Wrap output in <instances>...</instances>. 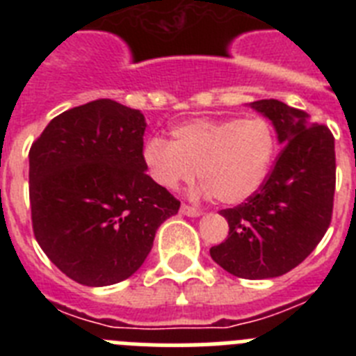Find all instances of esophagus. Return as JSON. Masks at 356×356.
Returning a JSON list of instances; mask_svg holds the SVG:
<instances>
[{
  "label": "esophagus",
  "instance_id": "34e87169",
  "mask_svg": "<svg viewBox=\"0 0 356 356\" xmlns=\"http://www.w3.org/2000/svg\"><path fill=\"white\" fill-rule=\"evenodd\" d=\"M180 212L184 213V216H188V217L201 216V210L200 209H196V207H188V205H181Z\"/></svg>",
  "mask_w": 356,
  "mask_h": 356
}]
</instances>
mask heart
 <instances>
[{
  "label": "heart",
  "instance_id": "obj_1",
  "mask_svg": "<svg viewBox=\"0 0 356 356\" xmlns=\"http://www.w3.org/2000/svg\"><path fill=\"white\" fill-rule=\"evenodd\" d=\"M172 143L151 137L143 160L155 184L178 188L200 176V193L238 205L259 193L275 156V131L264 118L193 119L171 130Z\"/></svg>",
  "mask_w": 356,
  "mask_h": 356
}]
</instances>
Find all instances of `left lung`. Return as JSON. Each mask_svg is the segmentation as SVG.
<instances>
[{
  "instance_id": "left-lung-1",
  "label": "left lung",
  "mask_w": 356,
  "mask_h": 356,
  "mask_svg": "<svg viewBox=\"0 0 356 356\" xmlns=\"http://www.w3.org/2000/svg\"><path fill=\"white\" fill-rule=\"evenodd\" d=\"M250 106L273 122L282 151L259 193L221 210L228 238L210 257L229 275L276 278L300 266L325 237L335 193V139L325 124L278 99Z\"/></svg>"
}]
</instances>
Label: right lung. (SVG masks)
Listing matches in <instances>:
<instances>
[{
  "label": "right lung",
  "mask_w": 356,
  "mask_h": 356,
  "mask_svg": "<svg viewBox=\"0 0 356 356\" xmlns=\"http://www.w3.org/2000/svg\"><path fill=\"white\" fill-rule=\"evenodd\" d=\"M140 110L96 99L56 115L30 149L31 225L65 276L87 287L130 278L180 201L146 175Z\"/></svg>",
  "instance_id": "add662e5"
}]
</instances>
